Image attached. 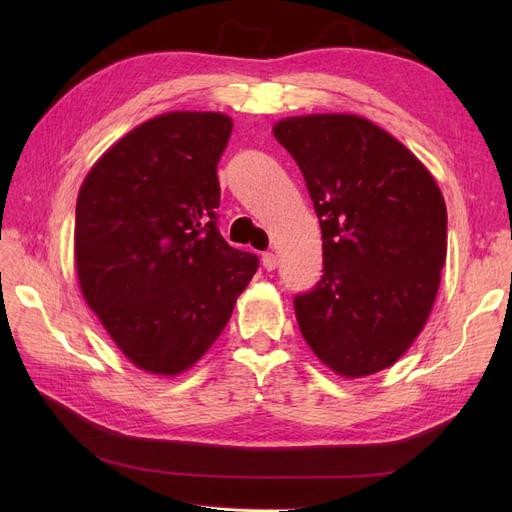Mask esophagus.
Listing matches in <instances>:
<instances>
[{
    "label": "esophagus",
    "instance_id": "obj_1",
    "mask_svg": "<svg viewBox=\"0 0 512 512\" xmlns=\"http://www.w3.org/2000/svg\"><path fill=\"white\" fill-rule=\"evenodd\" d=\"M262 267H265L267 271H273L277 267V256L273 252L262 254Z\"/></svg>",
    "mask_w": 512,
    "mask_h": 512
}]
</instances>
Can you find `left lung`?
<instances>
[{
    "instance_id": "1",
    "label": "left lung",
    "mask_w": 512,
    "mask_h": 512,
    "mask_svg": "<svg viewBox=\"0 0 512 512\" xmlns=\"http://www.w3.org/2000/svg\"><path fill=\"white\" fill-rule=\"evenodd\" d=\"M273 134L299 164L322 230L320 282L294 297L299 329L335 374H376L410 348L436 301L442 192L412 151L363 117H288Z\"/></svg>"
}]
</instances>
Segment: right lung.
<instances>
[{
  "instance_id": "add662e5",
  "label": "right lung",
  "mask_w": 512,
  "mask_h": 512,
  "mask_svg": "<svg viewBox=\"0 0 512 512\" xmlns=\"http://www.w3.org/2000/svg\"><path fill=\"white\" fill-rule=\"evenodd\" d=\"M232 119L175 111L108 149L76 200L74 258L87 305L128 359L177 376L230 320L258 256L218 230V162Z\"/></svg>"
}]
</instances>
